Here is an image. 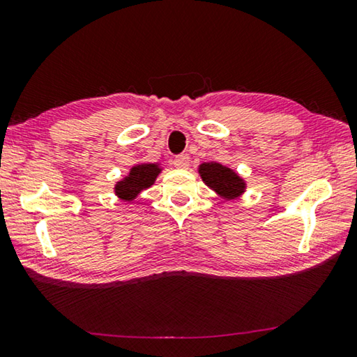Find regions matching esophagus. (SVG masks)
Returning <instances> with one entry per match:
<instances>
[{"mask_svg": "<svg viewBox=\"0 0 357 357\" xmlns=\"http://www.w3.org/2000/svg\"><path fill=\"white\" fill-rule=\"evenodd\" d=\"M173 165L179 168V170H187V168H189V165H190L189 155H187V154L176 155V157H174V160H173Z\"/></svg>", "mask_w": 357, "mask_h": 357, "instance_id": "1", "label": "esophagus"}]
</instances>
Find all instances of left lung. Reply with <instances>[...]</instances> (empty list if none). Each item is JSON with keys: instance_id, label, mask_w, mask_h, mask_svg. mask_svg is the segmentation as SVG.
Masks as SVG:
<instances>
[{"instance_id": "8db88e82", "label": "left lung", "mask_w": 357, "mask_h": 357, "mask_svg": "<svg viewBox=\"0 0 357 357\" xmlns=\"http://www.w3.org/2000/svg\"><path fill=\"white\" fill-rule=\"evenodd\" d=\"M198 174L203 183L225 202L241 198L247 190V181L236 170L219 162H203L198 165Z\"/></svg>"}]
</instances>
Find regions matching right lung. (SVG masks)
I'll return each instance as SVG.
<instances>
[{"instance_id":"1","label":"right lung","mask_w":357,"mask_h":357,"mask_svg":"<svg viewBox=\"0 0 357 357\" xmlns=\"http://www.w3.org/2000/svg\"><path fill=\"white\" fill-rule=\"evenodd\" d=\"M164 172V167L159 162H138L129 168V173H126L123 178L114 183L113 192L118 200L124 203H134L135 198L140 197L143 190L154 185L155 179Z\"/></svg>"}]
</instances>
